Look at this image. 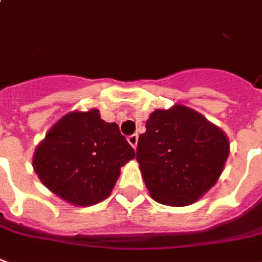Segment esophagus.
<instances>
[{"instance_id":"obj_1","label":"esophagus","mask_w":262,"mask_h":262,"mask_svg":"<svg viewBox=\"0 0 262 262\" xmlns=\"http://www.w3.org/2000/svg\"><path fill=\"white\" fill-rule=\"evenodd\" d=\"M137 140H139V136L137 135H132V136L127 137V142L130 144L133 149H136L137 147Z\"/></svg>"}]
</instances>
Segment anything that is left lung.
I'll return each mask as SVG.
<instances>
[{
  "label": "left lung",
  "instance_id": "8db88e82",
  "mask_svg": "<svg viewBox=\"0 0 262 262\" xmlns=\"http://www.w3.org/2000/svg\"><path fill=\"white\" fill-rule=\"evenodd\" d=\"M228 153L230 142L220 127L194 109L174 105L150 113L136 159L150 197L183 207L217 183Z\"/></svg>",
  "mask_w": 262,
  "mask_h": 262
}]
</instances>
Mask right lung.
<instances>
[{"mask_svg":"<svg viewBox=\"0 0 262 262\" xmlns=\"http://www.w3.org/2000/svg\"><path fill=\"white\" fill-rule=\"evenodd\" d=\"M135 159L116 123L98 109L67 113L35 147L32 166L41 183L74 206L88 207L109 197L120 167Z\"/></svg>","mask_w":262,"mask_h":262,"instance_id":"1","label":"right lung"}]
</instances>
